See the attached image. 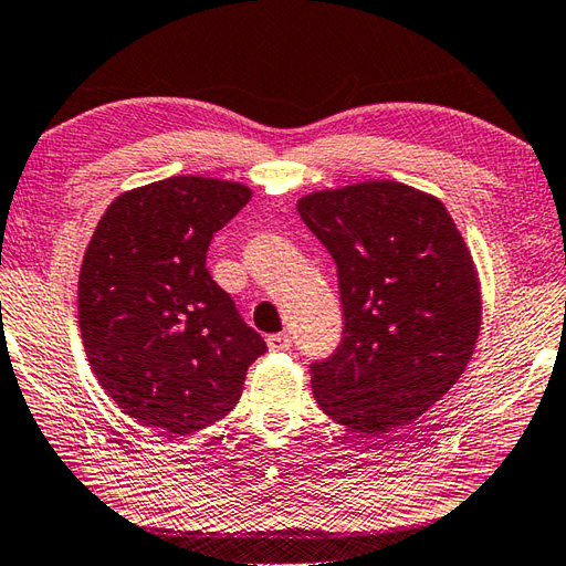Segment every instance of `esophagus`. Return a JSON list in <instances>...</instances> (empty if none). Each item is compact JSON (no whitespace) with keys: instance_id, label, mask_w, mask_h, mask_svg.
I'll return each instance as SVG.
<instances>
[{"instance_id":"esophagus-1","label":"esophagus","mask_w":566,"mask_h":566,"mask_svg":"<svg viewBox=\"0 0 566 566\" xmlns=\"http://www.w3.org/2000/svg\"><path fill=\"white\" fill-rule=\"evenodd\" d=\"M268 347H270V352H286L289 347H292V337H289L286 333L270 335L268 337Z\"/></svg>"}]
</instances>
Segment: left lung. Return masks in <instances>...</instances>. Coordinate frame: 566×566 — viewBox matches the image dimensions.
I'll return each mask as SVG.
<instances>
[{
	"label": "left lung",
	"instance_id": "obj_1",
	"mask_svg": "<svg viewBox=\"0 0 566 566\" xmlns=\"http://www.w3.org/2000/svg\"><path fill=\"white\" fill-rule=\"evenodd\" d=\"M296 209L337 265L345 331L311 364L315 402L354 431L410 424L451 390L482 323L478 270L441 200L398 180L301 197Z\"/></svg>",
	"mask_w": 566,
	"mask_h": 566
}]
</instances>
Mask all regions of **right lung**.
Returning <instances> with one entry per match:
<instances>
[{"label": "right lung", "instance_id": "1", "mask_svg": "<svg viewBox=\"0 0 566 566\" xmlns=\"http://www.w3.org/2000/svg\"><path fill=\"white\" fill-rule=\"evenodd\" d=\"M233 180L174 176L115 197L78 272V327L125 415L186 437L229 415L268 352L207 270L212 235L251 200Z\"/></svg>", "mask_w": 566, "mask_h": 566}]
</instances>
